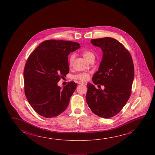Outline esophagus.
<instances>
[{
  "instance_id": "obj_1",
  "label": "esophagus",
  "mask_w": 155,
  "mask_h": 155,
  "mask_svg": "<svg viewBox=\"0 0 155 155\" xmlns=\"http://www.w3.org/2000/svg\"><path fill=\"white\" fill-rule=\"evenodd\" d=\"M79 84H84V85H86L87 84V83L86 82H81V81H80V82H79Z\"/></svg>"
}]
</instances>
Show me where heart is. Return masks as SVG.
<instances>
[{
	"mask_svg": "<svg viewBox=\"0 0 155 155\" xmlns=\"http://www.w3.org/2000/svg\"><path fill=\"white\" fill-rule=\"evenodd\" d=\"M82 54L84 56V58L86 59L87 61L89 62L91 61L92 59H94L95 55L92 51L90 50H85L82 52ZM75 58V54H72L71 56H70L69 59V66H71L74 63V59ZM74 78L76 79L81 81H85L90 78V74L87 72H80L76 75H74Z\"/></svg>",
	"mask_w": 155,
	"mask_h": 155,
	"instance_id": "obj_1",
	"label": "heart"
}]
</instances>
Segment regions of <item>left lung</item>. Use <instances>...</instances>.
<instances>
[{"label":"left lung","instance_id":"obj_1","mask_svg":"<svg viewBox=\"0 0 155 155\" xmlns=\"http://www.w3.org/2000/svg\"><path fill=\"white\" fill-rule=\"evenodd\" d=\"M91 43L103 52L92 81L105 88L97 89L94 84L88 83L86 102L92 112L99 117H114L121 111L131 94L134 78L132 57L124 45L114 38L91 39Z\"/></svg>","mask_w":155,"mask_h":155}]
</instances>
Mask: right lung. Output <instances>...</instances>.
Listing matches in <instances>:
<instances>
[{"label":"right lung","instance_id":"add662e5","mask_svg":"<svg viewBox=\"0 0 155 155\" xmlns=\"http://www.w3.org/2000/svg\"><path fill=\"white\" fill-rule=\"evenodd\" d=\"M74 41L47 40L28 57L24 70V91L29 104L43 117H56L66 110L76 89L71 81L61 89L57 83L69 72L68 57L80 48Z\"/></svg>","mask_w":155,"mask_h":155}]
</instances>
